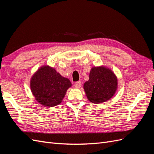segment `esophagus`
<instances>
[{
  "mask_svg": "<svg viewBox=\"0 0 154 154\" xmlns=\"http://www.w3.org/2000/svg\"><path fill=\"white\" fill-rule=\"evenodd\" d=\"M81 86H82V82L80 81L76 82L75 83H74V87H75L76 88H80Z\"/></svg>",
  "mask_w": 154,
  "mask_h": 154,
  "instance_id": "34e87169",
  "label": "esophagus"
}]
</instances>
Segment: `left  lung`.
<instances>
[{
	"label": "left lung",
	"mask_w": 154,
	"mask_h": 154,
	"mask_svg": "<svg viewBox=\"0 0 154 154\" xmlns=\"http://www.w3.org/2000/svg\"><path fill=\"white\" fill-rule=\"evenodd\" d=\"M118 87V79L105 67H92L89 80L83 85L87 99L93 103H101L112 98Z\"/></svg>",
	"instance_id": "left-lung-1"
}]
</instances>
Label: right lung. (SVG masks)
I'll return each mask as SVG.
<instances>
[{
	"label": "right lung",
	"instance_id": "1",
	"mask_svg": "<svg viewBox=\"0 0 154 154\" xmlns=\"http://www.w3.org/2000/svg\"><path fill=\"white\" fill-rule=\"evenodd\" d=\"M69 79L62 76L54 68L41 67L32 76L30 87L35 100L44 106H54L62 101L68 88Z\"/></svg>",
	"mask_w": 154,
	"mask_h": 154
}]
</instances>
